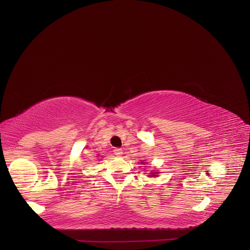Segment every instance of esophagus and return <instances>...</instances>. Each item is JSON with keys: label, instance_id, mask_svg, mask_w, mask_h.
<instances>
[{"label": "esophagus", "instance_id": "esophagus-1", "mask_svg": "<svg viewBox=\"0 0 250 250\" xmlns=\"http://www.w3.org/2000/svg\"><path fill=\"white\" fill-rule=\"evenodd\" d=\"M114 154L116 155V156H118V157L122 156V155H123V150H122V149H119V148H117V149H115V150H114Z\"/></svg>", "mask_w": 250, "mask_h": 250}]
</instances>
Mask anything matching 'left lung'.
<instances>
[{
    "instance_id": "1",
    "label": "left lung",
    "mask_w": 250,
    "mask_h": 250,
    "mask_svg": "<svg viewBox=\"0 0 250 250\" xmlns=\"http://www.w3.org/2000/svg\"><path fill=\"white\" fill-rule=\"evenodd\" d=\"M141 165H145V160H141ZM158 174H160L158 170H153L149 174L150 178H155V177H158Z\"/></svg>"
}]
</instances>
